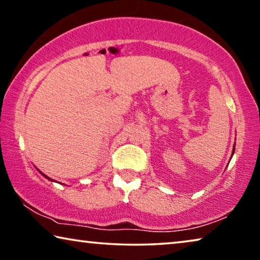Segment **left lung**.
<instances>
[{
	"mask_svg": "<svg viewBox=\"0 0 260 260\" xmlns=\"http://www.w3.org/2000/svg\"><path fill=\"white\" fill-rule=\"evenodd\" d=\"M234 151H235V145H234V149H233V155H234ZM233 155H232V156H233Z\"/></svg>",
	"mask_w": 260,
	"mask_h": 260,
	"instance_id": "left-lung-1",
	"label": "left lung"
}]
</instances>
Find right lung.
<instances>
[{
	"label": "right lung",
	"instance_id": "right-lung-1",
	"mask_svg": "<svg viewBox=\"0 0 260 260\" xmlns=\"http://www.w3.org/2000/svg\"><path fill=\"white\" fill-rule=\"evenodd\" d=\"M39 172H40V174H41V175H43V176L45 177V178H47V179H49V180H52V182H56V180H53V179H51V178H49V177H47L46 175H44V174H43V172H41V171H39Z\"/></svg>",
	"mask_w": 260,
	"mask_h": 260
}]
</instances>
